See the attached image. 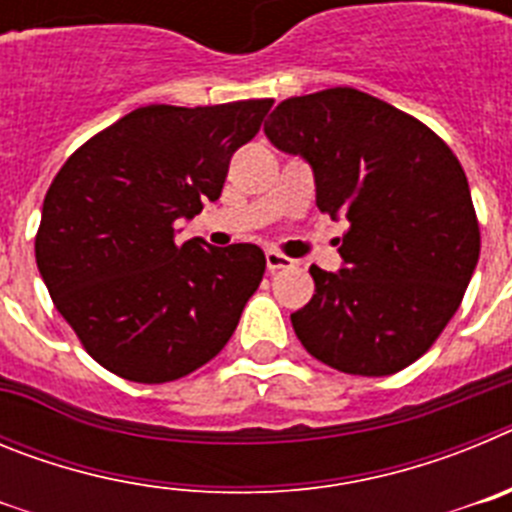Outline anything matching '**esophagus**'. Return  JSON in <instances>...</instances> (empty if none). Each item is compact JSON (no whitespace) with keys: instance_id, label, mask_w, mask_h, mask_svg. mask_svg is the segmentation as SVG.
<instances>
[{"instance_id":"34e87169","label":"esophagus","mask_w":512,"mask_h":512,"mask_svg":"<svg viewBox=\"0 0 512 512\" xmlns=\"http://www.w3.org/2000/svg\"><path fill=\"white\" fill-rule=\"evenodd\" d=\"M292 266H295V261L289 259V256H284V253L274 251V248H269V251H266V269L269 271L292 269Z\"/></svg>"}]
</instances>
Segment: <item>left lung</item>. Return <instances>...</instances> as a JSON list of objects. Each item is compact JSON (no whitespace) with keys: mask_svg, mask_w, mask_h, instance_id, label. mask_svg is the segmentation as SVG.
<instances>
[{"mask_svg":"<svg viewBox=\"0 0 512 512\" xmlns=\"http://www.w3.org/2000/svg\"><path fill=\"white\" fill-rule=\"evenodd\" d=\"M264 133L312 166L320 212L351 225L343 269L310 266L315 295L292 312L297 338L338 372H400L454 318L479 259L459 158L420 120L351 87L284 99Z\"/></svg>","mask_w":512,"mask_h":512,"instance_id":"obj_1","label":"left lung"}]
</instances>
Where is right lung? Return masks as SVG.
Wrapping results in <instances>:
<instances>
[{
    "label": "right lung",
    "instance_id": "obj_1",
    "mask_svg": "<svg viewBox=\"0 0 512 512\" xmlns=\"http://www.w3.org/2000/svg\"><path fill=\"white\" fill-rule=\"evenodd\" d=\"M274 99L148 104L69 156L43 200L40 277L97 364L164 384L223 351L264 277L253 243H176V220L223 192L230 156Z\"/></svg>",
    "mask_w": 512,
    "mask_h": 512
}]
</instances>
